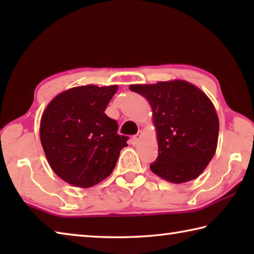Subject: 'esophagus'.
<instances>
[{
    "label": "esophagus",
    "mask_w": 254,
    "mask_h": 254,
    "mask_svg": "<svg viewBox=\"0 0 254 254\" xmlns=\"http://www.w3.org/2000/svg\"><path fill=\"white\" fill-rule=\"evenodd\" d=\"M142 137V132H137L135 135L132 136V144H136L139 142V140Z\"/></svg>",
    "instance_id": "1"
}]
</instances>
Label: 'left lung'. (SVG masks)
Masks as SVG:
<instances>
[{"label": "left lung", "mask_w": 254, "mask_h": 254, "mask_svg": "<svg viewBox=\"0 0 254 254\" xmlns=\"http://www.w3.org/2000/svg\"><path fill=\"white\" fill-rule=\"evenodd\" d=\"M152 109L158 158L150 169L174 184L196 179L212 160L217 147L218 117L208 96L186 80L131 85Z\"/></svg>", "instance_id": "obj_1"}]
</instances>
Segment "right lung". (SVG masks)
I'll return each mask as SVG.
<instances>
[{
    "mask_svg": "<svg viewBox=\"0 0 254 254\" xmlns=\"http://www.w3.org/2000/svg\"><path fill=\"white\" fill-rule=\"evenodd\" d=\"M118 85L77 86L58 94L40 121V141L54 173L75 187L88 188L112 174L127 137L105 114Z\"/></svg>",
    "mask_w": 254,
    "mask_h": 254,
    "instance_id": "right-lung-1",
    "label": "right lung"
}]
</instances>
